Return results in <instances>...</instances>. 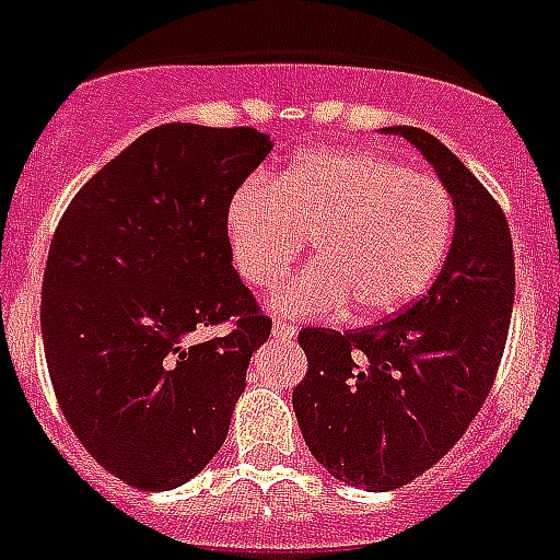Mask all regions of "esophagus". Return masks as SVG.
I'll return each mask as SVG.
<instances>
[{
  "label": "esophagus",
  "mask_w": 560,
  "mask_h": 560,
  "mask_svg": "<svg viewBox=\"0 0 560 560\" xmlns=\"http://www.w3.org/2000/svg\"><path fill=\"white\" fill-rule=\"evenodd\" d=\"M272 336L284 338V341H288V338L295 336V327H293V324H288V322H276V324H272Z\"/></svg>",
  "instance_id": "esophagus-1"
}]
</instances>
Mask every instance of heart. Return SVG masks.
<instances>
[{
  "mask_svg": "<svg viewBox=\"0 0 560 560\" xmlns=\"http://www.w3.org/2000/svg\"><path fill=\"white\" fill-rule=\"evenodd\" d=\"M453 199L430 173L373 150H313L272 185L247 182L228 205V242L253 288H272L302 256L316 261L272 295L293 318L350 304L355 322L387 318L430 288L453 242Z\"/></svg>",
  "mask_w": 560,
  "mask_h": 560,
  "instance_id": "b5f03b06",
  "label": "heart"
}]
</instances>
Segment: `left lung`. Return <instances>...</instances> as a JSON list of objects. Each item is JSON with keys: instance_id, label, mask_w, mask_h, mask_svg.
Masks as SVG:
<instances>
[{"instance_id": "left-lung-1", "label": "left lung", "mask_w": 560, "mask_h": 560, "mask_svg": "<svg viewBox=\"0 0 560 560\" xmlns=\"http://www.w3.org/2000/svg\"><path fill=\"white\" fill-rule=\"evenodd\" d=\"M404 136L453 196L455 233L427 295L361 330L304 327L307 375L293 410L332 478L398 490L441 462L490 396L515 302V256L504 210L453 150L421 128Z\"/></svg>"}]
</instances>
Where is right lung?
<instances>
[{
	"mask_svg": "<svg viewBox=\"0 0 560 560\" xmlns=\"http://www.w3.org/2000/svg\"><path fill=\"white\" fill-rule=\"evenodd\" d=\"M256 128L173 121L73 196L42 281L56 401L84 450L139 490L213 462L272 322L233 270L228 205L270 153ZM228 323L210 339L200 332Z\"/></svg>",
	"mask_w": 560,
	"mask_h": 560,
	"instance_id": "1",
	"label": "right lung"
}]
</instances>
